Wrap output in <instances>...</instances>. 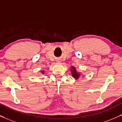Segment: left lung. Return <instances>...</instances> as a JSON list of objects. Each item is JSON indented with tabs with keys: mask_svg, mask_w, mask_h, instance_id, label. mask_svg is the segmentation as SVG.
Segmentation results:
<instances>
[{
	"mask_svg": "<svg viewBox=\"0 0 122 122\" xmlns=\"http://www.w3.org/2000/svg\"><path fill=\"white\" fill-rule=\"evenodd\" d=\"M71 72V74H72V76L73 77L74 79H75L76 80H77L80 77V76H81V72H79L76 71V68L75 66H72L71 68L70 69Z\"/></svg>",
	"mask_w": 122,
	"mask_h": 122,
	"instance_id": "1",
	"label": "left lung"
}]
</instances>
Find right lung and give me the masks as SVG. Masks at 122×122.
I'll list each match as a JSON object with an SVG mask.
<instances>
[{
  "instance_id": "right-lung-1",
  "label": "right lung",
  "mask_w": 122,
  "mask_h": 122,
  "mask_svg": "<svg viewBox=\"0 0 122 122\" xmlns=\"http://www.w3.org/2000/svg\"><path fill=\"white\" fill-rule=\"evenodd\" d=\"M41 74L42 75H43L44 73H45V71H41Z\"/></svg>"
}]
</instances>
